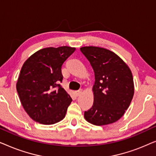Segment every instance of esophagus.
<instances>
[{"mask_svg":"<svg viewBox=\"0 0 156 156\" xmlns=\"http://www.w3.org/2000/svg\"><path fill=\"white\" fill-rule=\"evenodd\" d=\"M82 89H80V90L76 91V96H80L81 94H82Z\"/></svg>","mask_w":156,"mask_h":156,"instance_id":"esophagus-1","label":"esophagus"}]
</instances>
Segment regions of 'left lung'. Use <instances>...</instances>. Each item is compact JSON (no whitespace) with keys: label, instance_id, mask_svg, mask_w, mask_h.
I'll use <instances>...</instances> for the list:
<instances>
[{"label":"left lung","instance_id":"left-lung-1","mask_svg":"<svg viewBox=\"0 0 156 156\" xmlns=\"http://www.w3.org/2000/svg\"><path fill=\"white\" fill-rule=\"evenodd\" d=\"M80 50L90 62L95 76L94 104L84 112V118L97 126L116 122L129 108L134 94L131 69L118 55L105 48L89 46Z\"/></svg>","mask_w":156,"mask_h":156}]
</instances>
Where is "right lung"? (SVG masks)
I'll use <instances>...</instances> for the list:
<instances>
[{"instance_id": "1", "label": "right lung", "mask_w": 156, "mask_h": 156, "mask_svg": "<svg viewBox=\"0 0 156 156\" xmlns=\"http://www.w3.org/2000/svg\"><path fill=\"white\" fill-rule=\"evenodd\" d=\"M74 51L68 46L44 48L23 64L16 89L25 111L36 122L50 125L65 118L72 99L59 84L61 69Z\"/></svg>"}]
</instances>
